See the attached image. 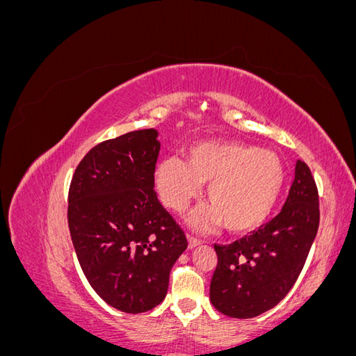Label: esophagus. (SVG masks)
<instances>
[{"mask_svg":"<svg viewBox=\"0 0 356 356\" xmlns=\"http://www.w3.org/2000/svg\"><path fill=\"white\" fill-rule=\"evenodd\" d=\"M187 239H188V248H195V246L200 245V242H202L200 239L195 238V236H191V234L187 236Z\"/></svg>","mask_w":356,"mask_h":356,"instance_id":"esophagus-1","label":"esophagus"}]
</instances>
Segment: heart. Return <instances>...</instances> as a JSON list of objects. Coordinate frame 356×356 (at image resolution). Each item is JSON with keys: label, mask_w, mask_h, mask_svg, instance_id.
Returning <instances> with one entry per match:
<instances>
[{"label": "heart", "mask_w": 356, "mask_h": 356, "mask_svg": "<svg viewBox=\"0 0 356 356\" xmlns=\"http://www.w3.org/2000/svg\"><path fill=\"white\" fill-rule=\"evenodd\" d=\"M285 168L270 149L238 141H200L187 148V160L168 156L156 168L161 202L177 212L208 184L211 207L196 211L191 222L199 227L222 222L233 233H248L263 225L281 196Z\"/></svg>", "instance_id": "obj_1"}]
</instances>
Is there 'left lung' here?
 <instances>
[{
  "label": "left lung",
  "instance_id": "8db88e82",
  "mask_svg": "<svg viewBox=\"0 0 356 356\" xmlns=\"http://www.w3.org/2000/svg\"><path fill=\"white\" fill-rule=\"evenodd\" d=\"M318 227L316 182L298 160L282 211L239 241L213 245L218 258L209 286L213 307L239 319L275 307L300 276Z\"/></svg>",
  "mask_w": 356,
  "mask_h": 356
}]
</instances>
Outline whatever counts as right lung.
Here are the masks:
<instances>
[{
	"label": "right lung",
	"mask_w": 356,
	"mask_h": 356,
	"mask_svg": "<svg viewBox=\"0 0 356 356\" xmlns=\"http://www.w3.org/2000/svg\"><path fill=\"white\" fill-rule=\"evenodd\" d=\"M157 131L95 145L75 169L68 227L81 270L105 303L143 314L161 303L187 238L154 190Z\"/></svg>",
	"instance_id": "obj_1"
}]
</instances>
